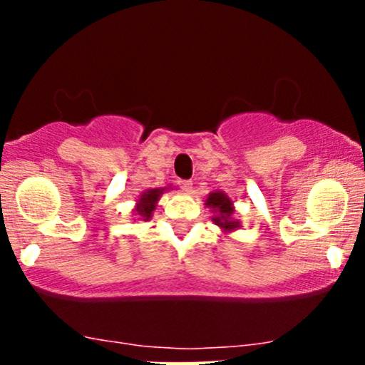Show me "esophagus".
<instances>
[{
  "label": "esophagus",
  "instance_id": "obj_1",
  "mask_svg": "<svg viewBox=\"0 0 365 365\" xmlns=\"http://www.w3.org/2000/svg\"><path fill=\"white\" fill-rule=\"evenodd\" d=\"M178 185L182 187V190H185V192H192V182H188V180H180Z\"/></svg>",
  "mask_w": 365,
  "mask_h": 365
}]
</instances>
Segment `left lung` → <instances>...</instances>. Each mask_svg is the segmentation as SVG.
I'll return each mask as SVG.
<instances>
[{
	"instance_id": "left-lung-1",
	"label": "left lung",
	"mask_w": 365,
	"mask_h": 365,
	"mask_svg": "<svg viewBox=\"0 0 365 365\" xmlns=\"http://www.w3.org/2000/svg\"><path fill=\"white\" fill-rule=\"evenodd\" d=\"M206 207L211 209L212 216V223L216 226H220L221 232L226 233H232L235 230L240 228V221L237 220L235 216V206H233V200L230 199L228 194L221 190H215L207 195L206 199Z\"/></svg>"
}]
</instances>
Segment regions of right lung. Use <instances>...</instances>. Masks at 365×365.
Masks as SVG:
<instances>
[{"label":"right lung","instance_id":"add662e5","mask_svg":"<svg viewBox=\"0 0 365 365\" xmlns=\"http://www.w3.org/2000/svg\"><path fill=\"white\" fill-rule=\"evenodd\" d=\"M170 187H158V188H148L145 192H142L139 199L135 200V206H133V216L137 217L135 221H149L153 217L154 209H156L159 199L165 192H168Z\"/></svg>","mask_w":365,"mask_h":365}]
</instances>
